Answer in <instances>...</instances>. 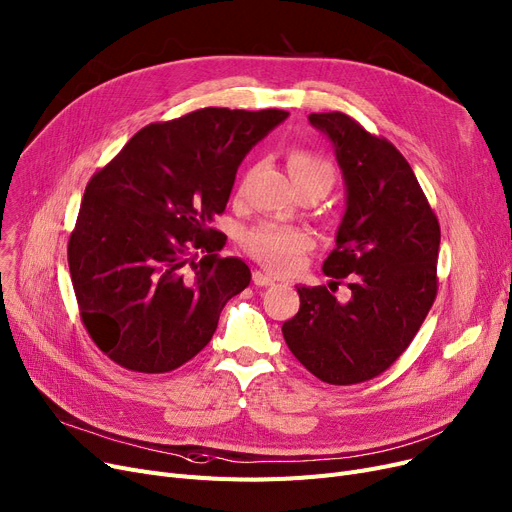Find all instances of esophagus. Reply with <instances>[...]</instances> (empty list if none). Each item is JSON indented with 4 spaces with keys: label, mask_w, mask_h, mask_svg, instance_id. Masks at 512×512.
<instances>
[{
    "label": "esophagus",
    "mask_w": 512,
    "mask_h": 512,
    "mask_svg": "<svg viewBox=\"0 0 512 512\" xmlns=\"http://www.w3.org/2000/svg\"><path fill=\"white\" fill-rule=\"evenodd\" d=\"M253 282H255L257 286H274V284H276V278L270 276V274L261 272V270H255V272H253Z\"/></svg>",
    "instance_id": "obj_1"
}]
</instances>
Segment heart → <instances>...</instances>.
I'll return each mask as SVG.
<instances>
[{"label": "heart", "mask_w": 512, "mask_h": 512, "mask_svg": "<svg viewBox=\"0 0 512 512\" xmlns=\"http://www.w3.org/2000/svg\"><path fill=\"white\" fill-rule=\"evenodd\" d=\"M288 171H291L293 182L324 177L332 184V175H335L324 154L307 148H293L288 152ZM311 242L314 240L307 230L284 224H261L247 230L240 238L244 251L278 274L295 272L303 255L311 249Z\"/></svg>", "instance_id": "heart-1"}]
</instances>
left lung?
Masks as SVG:
<instances>
[{"label":"left lung","instance_id":"8db88e82","mask_svg":"<svg viewBox=\"0 0 512 512\" xmlns=\"http://www.w3.org/2000/svg\"><path fill=\"white\" fill-rule=\"evenodd\" d=\"M335 146L347 209L326 286H297L301 307L282 324L295 358L330 385L364 383L412 343L437 295L439 221L408 161L391 142L343 113H311ZM348 280L339 304L331 286Z\"/></svg>","mask_w":512,"mask_h":512}]
</instances>
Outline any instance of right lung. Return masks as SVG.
<instances>
[{
  "instance_id": "1",
  "label": "right lung",
  "mask_w": 512,
  "mask_h": 512,
  "mask_svg": "<svg viewBox=\"0 0 512 512\" xmlns=\"http://www.w3.org/2000/svg\"><path fill=\"white\" fill-rule=\"evenodd\" d=\"M286 117L278 108L194 110L146 125L94 173L69 270L83 326L115 364L171 372L211 341L221 309L251 282L242 259L219 257L226 234L211 224L242 159Z\"/></svg>"
}]
</instances>
